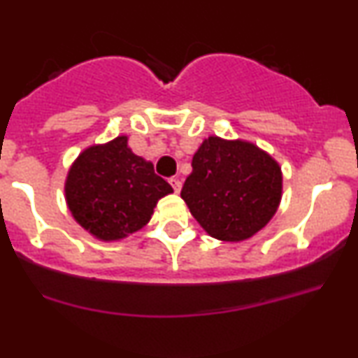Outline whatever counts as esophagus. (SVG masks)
<instances>
[{"instance_id":"34e87169","label":"esophagus","mask_w":358,"mask_h":358,"mask_svg":"<svg viewBox=\"0 0 358 358\" xmlns=\"http://www.w3.org/2000/svg\"><path fill=\"white\" fill-rule=\"evenodd\" d=\"M170 185L173 187L175 193H180V190H182V180H180L178 176H173V178H170Z\"/></svg>"}]
</instances>
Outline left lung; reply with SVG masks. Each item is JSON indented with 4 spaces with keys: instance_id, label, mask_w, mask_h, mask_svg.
Segmentation results:
<instances>
[{
    "instance_id": "obj_1",
    "label": "left lung",
    "mask_w": 358,
    "mask_h": 358,
    "mask_svg": "<svg viewBox=\"0 0 358 358\" xmlns=\"http://www.w3.org/2000/svg\"><path fill=\"white\" fill-rule=\"evenodd\" d=\"M192 166L182 198L210 236L242 242L272 220L282 200V170L257 145L208 136Z\"/></svg>"
}]
</instances>
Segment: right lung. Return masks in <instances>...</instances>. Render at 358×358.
I'll use <instances>...</instances> for the list:
<instances>
[{
    "label": "right lung",
    "mask_w": 358,
    "mask_h": 358,
    "mask_svg": "<svg viewBox=\"0 0 358 358\" xmlns=\"http://www.w3.org/2000/svg\"><path fill=\"white\" fill-rule=\"evenodd\" d=\"M173 193L153 163L128 148V136L93 145L80 153L64 183L68 208L96 238L111 242L143 228L157 201Z\"/></svg>",
    "instance_id": "right-lung-1"
}]
</instances>
